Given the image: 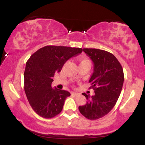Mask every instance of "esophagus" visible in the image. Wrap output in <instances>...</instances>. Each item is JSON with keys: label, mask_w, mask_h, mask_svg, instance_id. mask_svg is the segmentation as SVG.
I'll use <instances>...</instances> for the list:
<instances>
[{"label": "esophagus", "mask_w": 145, "mask_h": 145, "mask_svg": "<svg viewBox=\"0 0 145 145\" xmlns=\"http://www.w3.org/2000/svg\"><path fill=\"white\" fill-rule=\"evenodd\" d=\"M71 95L74 96H78V95H79V93H75V92H72L71 93Z\"/></svg>", "instance_id": "34e87169"}]
</instances>
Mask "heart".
I'll list each match as a JSON object with an SVG mask.
<instances>
[{
  "mask_svg": "<svg viewBox=\"0 0 145 145\" xmlns=\"http://www.w3.org/2000/svg\"><path fill=\"white\" fill-rule=\"evenodd\" d=\"M86 61H87V62H90V61H89V60H87V59H83L82 61H81L80 63H82V62H86Z\"/></svg>",
  "mask_w": 145,
  "mask_h": 145,
  "instance_id": "heart-1",
  "label": "heart"
}]
</instances>
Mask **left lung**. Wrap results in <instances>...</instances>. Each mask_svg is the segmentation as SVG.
<instances>
[{
    "label": "left lung",
    "instance_id": "obj_1",
    "mask_svg": "<svg viewBox=\"0 0 145 145\" xmlns=\"http://www.w3.org/2000/svg\"><path fill=\"white\" fill-rule=\"evenodd\" d=\"M83 51L94 64L89 82L95 94L90 97L82 93L87 102L78 109L86 119L96 120L106 115L115 106L123 84V70L117 59L108 52L95 48H84Z\"/></svg>",
    "mask_w": 145,
    "mask_h": 145
}]
</instances>
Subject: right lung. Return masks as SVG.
Here are the masks:
<instances>
[{"mask_svg": "<svg viewBox=\"0 0 145 145\" xmlns=\"http://www.w3.org/2000/svg\"><path fill=\"white\" fill-rule=\"evenodd\" d=\"M82 52L80 48L47 46L36 51L28 60L24 74V91L38 115L50 119L61 112L65 100L71 94L52 88V78L61 71L67 60Z\"/></svg>", "mask_w": 145, "mask_h": 145, "instance_id": "add662e5", "label": "right lung"}]
</instances>
